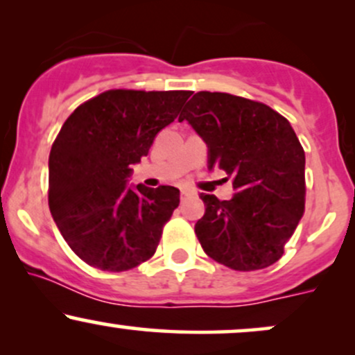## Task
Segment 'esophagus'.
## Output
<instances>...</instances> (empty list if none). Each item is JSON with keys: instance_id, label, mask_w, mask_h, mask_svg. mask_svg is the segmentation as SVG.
Listing matches in <instances>:
<instances>
[{"instance_id": "esophagus-1", "label": "esophagus", "mask_w": 355, "mask_h": 355, "mask_svg": "<svg viewBox=\"0 0 355 355\" xmlns=\"http://www.w3.org/2000/svg\"><path fill=\"white\" fill-rule=\"evenodd\" d=\"M180 193H182V200H183V198L191 197V195H195V191L191 190V189H182V190H180Z\"/></svg>"}]
</instances>
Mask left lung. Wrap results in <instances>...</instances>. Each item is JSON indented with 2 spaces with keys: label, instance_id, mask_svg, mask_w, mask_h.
I'll return each mask as SVG.
<instances>
[{
  "label": "left lung",
  "instance_id": "obj_1",
  "mask_svg": "<svg viewBox=\"0 0 355 355\" xmlns=\"http://www.w3.org/2000/svg\"><path fill=\"white\" fill-rule=\"evenodd\" d=\"M183 120L209 146V168L223 170L235 190L230 200L200 193L203 252L240 272L275 263L305 207V153L294 128L260 101L218 92L195 93Z\"/></svg>",
  "mask_w": 355,
  "mask_h": 355
}]
</instances>
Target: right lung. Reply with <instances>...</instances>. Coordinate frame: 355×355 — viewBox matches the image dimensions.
<instances>
[{"label": "right lung", "mask_w": 355, "mask_h": 355, "mask_svg": "<svg viewBox=\"0 0 355 355\" xmlns=\"http://www.w3.org/2000/svg\"><path fill=\"white\" fill-rule=\"evenodd\" d=\"M190 95L108 89L61 126L48 162V205L63 239L88 266L123 272L153 257L180 190L132 189L126 178Z\"/></svg>", "instance_id": "1"}]
</instances>
